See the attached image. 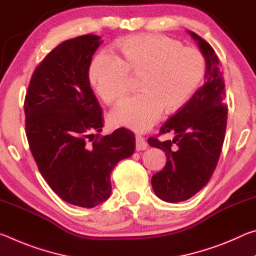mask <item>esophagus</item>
I'll return each instance as SVG.
<instances>
[{
	"label": "esophagus",
	"mask_w": 256,
	"mask_h": 256,
	"mask_svg": "<svg viewBox=\"0 0 256 256\" xmlns=\"http://www.w3.org/2000/svg\"><path fill=\"white\" fill-rule=\"evenodd\" d=\"M136 148L138 151H142L148 148V144H146V138L140 136V134H136Z\"/></svg>",
	"instance_id": "obj_1"
}]
</instances>
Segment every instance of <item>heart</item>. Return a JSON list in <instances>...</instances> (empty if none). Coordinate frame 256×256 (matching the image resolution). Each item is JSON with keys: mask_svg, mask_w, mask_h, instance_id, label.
<instances>
[{"mask_svg": "<svg viewBox=\"0 0 256 256\" xmlns=\"http://www.w3.org/2000/svg\"><path fill=\"white\" fill-rule=\"evenodd\" d=\"M122 58L110 50L94 56L89 78L106 104H114L128 94L130 73L140 76L142 92L114 108L110 120L114 126L144 131L157 122L164 108L174 112L196 92L206 73L200 50L159 34H136L118 44Z\"/></svg>", "mask_w": 256, "mask_h": 256, "instance_id": "obj_1", "label": "heart"}]
</instances>
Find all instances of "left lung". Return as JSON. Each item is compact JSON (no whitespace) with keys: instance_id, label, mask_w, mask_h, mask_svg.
I'll list each match as a JSON object with an SVG mask.
<instances>
[{"instance_id":"8db88e82","label":"left lung","mask_w":256,"mask_h":256,"mask_svg":"<svg viewBox=\"0 0 256 256\" xmlns=\"http://www.w3.org/2000/svg\"><path fill=\"white\" fill-rule=\"evenodd\" d=\"M206 58L204 84L192 98L160 128L159 134L172 132V140L148 138L164 151L166 166L151 178L156 196L170 203L185 201L204 188L222 154L228 108L224 105V82L214 50L196 32H190Z\"/></svg>"}]
</instances>
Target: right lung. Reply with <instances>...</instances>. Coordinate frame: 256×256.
I'll return each instance as SVG.
<instances>
[{
	"mask_svg": "<svg viewBox=\"0 0 256 256\" xmlns=\"http://www.w3.org/2000/svg\"><path fill=\"white\" fill-rule=\"evenodd\" d=\"M102 42L84 34L56 46L34 71L24 99L26 136L38 170L62 200L82 208L110 198L112 170L136 150L128 128L94 134L104 118L89 68Z\"/></svg>",
	"mask_w": 256,
	"mask_h": 256,
	"instance_id": "right-lung-1",
	"label": "right lung"
}]
</instances>
